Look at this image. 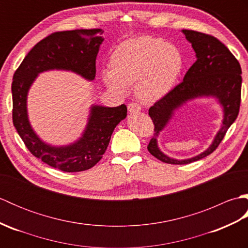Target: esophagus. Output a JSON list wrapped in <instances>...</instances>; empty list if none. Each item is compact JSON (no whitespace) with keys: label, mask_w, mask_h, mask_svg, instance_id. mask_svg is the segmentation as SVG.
<instances>
[{"label":"esophagus","mask_w":248,"mask_h":248,"mask_svg":"<svg viewBox=\"0 0 248 248\" xmlns=\"http://www.w3.org/2000/svg\"><path fill=\"white\" fill-rule=\"evenodd\" d=\"M140 105L138 104V103H129V105H128V110H129V113H139V112H140Z\"/></svg>","instance_id":"obj_1"}]
</instances>
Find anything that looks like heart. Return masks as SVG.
<instances>
[{"mask_svg": "<svg viewBox=\"0 0 248 248\" xmlns=\"http://www.w3.org/2000/svg\"><path fill=\"white\" fill-rule=\"evenodd\" d=\"M112 69H103L104 83L124 93L135 84L140 102L154 103L170 93L180 78L183 57L175 46L162 38L140 36L121 44L112 55Z\"/></svg>", "mask_w": 248, "mask_h": 248, "instance_id": "b5f03b06", "label": "heart"}]
</instances>
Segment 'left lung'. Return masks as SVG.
Listing matches in <instances>:
<instances>
[{
	"label": "left lung",
	"mask_w": 248,
	"mask_h": 248,
	"mask_svg": "<svg viewBox=\"0 0 248 248\" xmlns=\"http://www.w3.org/2000/svg\"><path fill=\"white\" fill-rule=\"evenodd\" d=\"M196 56V62L187 70L183 81L149 108V116L155 124V134L148 145V151L157 160L168 164H188L217 148L220 141L238 117L241 103L242 70L227 46L211 35L196 31L182 30ZM200 97H213L223 110L221 128L212 145L202 154L188 159H173L163 153L157 144L159 133L170 122L177 110L189 101Z\"/></svg>",
	"instance_id": "obj_1"
}]
</instances>
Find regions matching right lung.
Here are the masks:
<instances>
[{
	"instance_id": "1",
	"label": "right lung",
	"mask_w": 248,
	"mask_h": 248,
	"mask_svg": "<svg viewBox=\"0 0 248 248\" xmlns=\"http://www.w3.org/2000/svg\"><path fill=\"white\" fill-rule=\"evenodd\" d=\"M102 31H57L39 41L24 57L13 78V123L31 154L46 164L67 172L89 170L101 160L114 129L127 117V107L92 104L86 127L71 144L53 146L39 138L29 119L28 94L38 75L50 70L71 71L87 81L96 77V60Z\"/></svg>"
}]
</instances>
